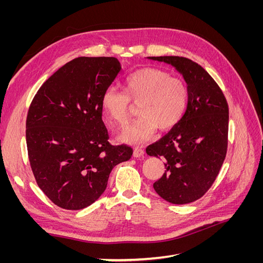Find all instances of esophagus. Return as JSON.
Returning <instances> with one entry per match:
<instances>
[{"label":"esophagus","instance_id":"obj_1","mask_svg":"<svg viewBox=\"0 0 263 263\" xmlns=\"http://www.w3.org/2000/svg\"><path fill=\"white\" fill-rule=\"evenodd\" d=\"M144 154H145L144 149H141V148H139V147H136V148L134 149V157L140 158V157L144 156Z\"/></svg>","mask_w":263,"mask_h":263}]
</instances>
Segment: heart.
I'll use <instances>...</instances> for the list:
<instances>
[{"mask_svg":"<svg viewBox=\"0 0 263 263\" xmlns=\"http://www.w3.org/2000/svg\"><path fill=\"white\" fill-rule=\"evenodd\" d=\"M130 101L139 103L136 121L119 135L127 144H141L154 136L158 127L168 130L184 116L189 103L186 83L157 68H145L126 78L125 92L110 86L101 97L103 113L113 123L123 126L130 115Z\"/></svg>","mask_w":263,"mask_h":263,"instance_id":"heart-1","label":"heart"}]
</instances>
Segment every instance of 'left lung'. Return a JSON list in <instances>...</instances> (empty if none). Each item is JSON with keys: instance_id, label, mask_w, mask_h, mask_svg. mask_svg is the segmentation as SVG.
<instances>
[{"instance_id": "left-lung-1", "label": "left lung", "mask_w": 263, "mask_h": 263, "mask_svg": "<svg viewBox=\"0 0 263 263\" xmlns=\"http://www.w3.org/2000/svg\"><path fill=\"white\" fill-rule=\"evenodd\" d=\"M169 63L184 78L189 103L180 123L149 145L146 153L164 158L163 176L154 183L172 204L201 198L218 176L228 145V104L218 84L198 63L178 55L148 57Z\"/></svg>"}]
</instances>
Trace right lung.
<instances>
[{"label": "right lung", "mask_w": 263, "mask_h": 263, "mask_svg": "<svg viewBox=\"0 0 263 263\" xmlns=\"http://www.w3.org/2000/svg\"><path fill=\"white\" fill-rule=\"evenodd\" d=\"M114 57H79L46 80L26 119V144L38 186L61 209L94 203L109 173L133 149L113 146L102 121L101 97L121 71Z\"/></svg>", "instance_id": "add662e5"}]
</instances>
